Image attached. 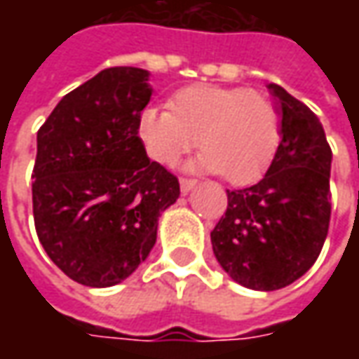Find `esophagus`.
<instances>
[{
    "label": "esophagus",
    "instance_id": "34e87169",
    "mask_svg": "<svg viewBox=\"0 0 359 359\" xmlns=\"http://www.w3.org/2000/svg\"><path fill=\"white\" fill-rule=\"evenodd\" d=\"M196 180H189V177H182L180 180V187H182V194H187V191H191L194 187H196Z\"/></svg>",
    "mask_w": 359,
    "mask_h": 359
}]
</instances>
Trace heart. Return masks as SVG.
<instances>
[{
    "label": "heart",
    "instance_id": "obj_1",
    "mask_svg": "<svg viewBox=\"0 0 359 359\" xmlns=\"http://www.w3.org/2000/svg\"><path fill=\"white\" fill-rule=\"evenodd\" d=\"M168 107H145L137 119L140 142L161 165H175L200 140L194 168L248 186L268 172L282 144L280 109L262 91L198 83L175 91Z\"/></svg>",
    "mask_w": 359,
    "mask_h": 359
}]
</instances>
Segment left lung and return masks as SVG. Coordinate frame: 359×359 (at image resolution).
Wrapping results in <instances>:
<instances>
[{
	"mask_svg": "<svg viewBox=\"0 0 359 359\" xmlns=\"http://www.w3.org/2000/svg\"><path fill=\"white\" fill-rule=\"evenodd\" d=\"M282 114V144L255 186L228 189L226 215L212 229V248L233 282L273 292L294 283L324 248L330 214L332 149L318 116L269 83Z\"/></svg>",
	"mask_w": 359,
	"mask_h": 359,
	"instance_id": "8db88e82",
	"label": "left lung"
}]
</instances>
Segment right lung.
I'll return each instance as SVG.
<instances>
[{"mask_svg": "<svg viewBox=\"0 0 359 359\" xmlns=\"http://www.w3.org/2000/svg\"><path fill=\"white\" fill-rule=\"evenodd\" d=\"M147 72L107 67L69 91L37 131L34 222L46 254L90 287L123 282L149 255L180 182L145 154Z\"/></svg>", "mask_w": 359, "mask_h": 359, "instance_id": "add662e5", "label": "right lung"}]
</instances>
